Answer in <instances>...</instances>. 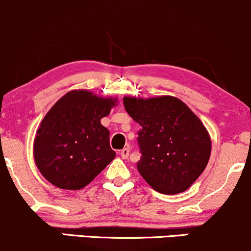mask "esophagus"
Returning <instances> with one entry per match:
<instances>
[{
    "label": "esophagus",
    "instance_id": "obj_1",
    "mask_svg": "<svg viewBox=\"0 0 251 251\" xmlns=\"http://www.w3.org/2000/svg\"><path fill=\"white\" fill-rule=\"evenodd\" d=\"M128 153H129V149L128 148L123 149L122 151H120V155H122L123 159H126V158L128 157Z\"/></svg>",
    "mask_w": 251,
    "mask_h": 251
}]
</instances>
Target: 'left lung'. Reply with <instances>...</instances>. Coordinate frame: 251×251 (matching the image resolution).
<instances>
[{"label":"left lung","instance_id":"8db88e82","mask_svg":"<svg viewBox=\"0 0 251 251\" xmlns=\"http://www.w3.org/2000/svg\"><path fill=\"white\" fill-rule=\"evenodd\" d=\"M138 132L137 169L155 191L176 195L188 190L206 168L211 139L205 126L178 98H124Z\"/></svg>","mask_w":251,"mask_h":251}]
</instances>
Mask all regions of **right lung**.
Segmentation results:
<instances>
[{
  "mask_svg": "<svg viewBox=\"0 0 251 251\" xmlns=\"http://www.w3.org/2000/svg\"><path fill=\"white\" fill-rule=\"evenodd\" d=\"M117 99L86 89L68 92L46 114L34 140V160L56 188L80 190L116 157L109 131L101 125Z\"/></svg>",
  "mask_w": 251,
  "mask_h": 251,
  "instance_id": "obj_1",
  "label": "right lung"
}]
</instances>
